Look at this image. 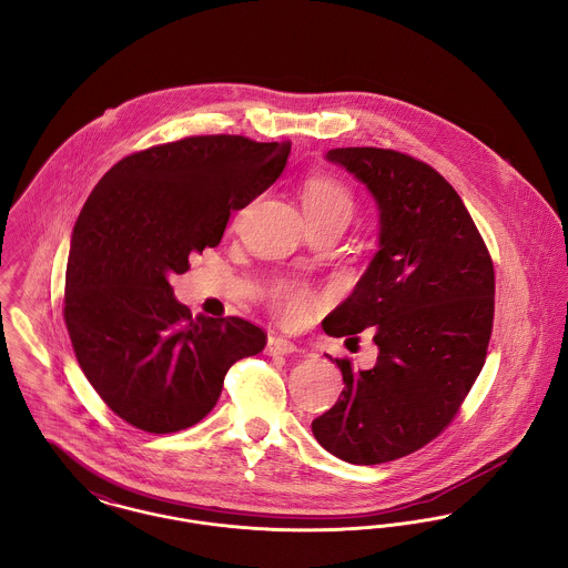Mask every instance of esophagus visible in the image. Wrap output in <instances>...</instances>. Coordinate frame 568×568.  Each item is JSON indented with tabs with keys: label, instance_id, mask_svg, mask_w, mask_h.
I'll return each instance as SVG.
<instances>
[{
	"label": "esophagus",
	"instance_id": "1",
	"mask_svg": "<svg viewBox=\"0 0 568 568\" xmlns=\"http://www.w3.org/2000/svg\"><path fill=\"white\" fill-rule=\"evenodd\" d=\"M266 352L270 356H290V354H296L298 347L285 336H270Z\"/></svg>",
	"mask_w": 568,
	"mask_h": 568
}]
</instances>
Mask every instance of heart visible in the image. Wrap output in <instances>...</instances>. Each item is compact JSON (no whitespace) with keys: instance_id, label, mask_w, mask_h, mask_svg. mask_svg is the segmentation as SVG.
Returning a JSON list of instances; mask_svg holds the SVG:
<instances>
[{"instance_id":"heart-1","label":"heart","mask_w":568,"mask_h":568,"mask_svg":"<svg viewBox=\"0 0 568 568\" xmlns=\"http://www.w3.org/2000/svg\"><path fill=\"white\" fill-rule=\"evenodd\" d=\"M302 205L308 219L315 216H345L349 219L354 212V200L349 191L328 175H311L302 184ZM278 311L285 322L298 324L308 313L313 301L311 296L294 285H278L276 292Z\"/></svg>"}]
</instances>
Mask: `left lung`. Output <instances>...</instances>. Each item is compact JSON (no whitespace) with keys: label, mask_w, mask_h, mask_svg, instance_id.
<instances>
[{"label":"left lung","mask_w":568,"mask_h":568,"mask_svg":"<svg viewBox=\"0 0 568 568\" xmlns=\"http://www.w3.org/2000/svg\"><path fill=\"white\" fill-rule=\"evenodd\" d=\"M326 161L363 182L379 212V251L326 333L371 328L379 354L371 368L334 361L345 388L311 429L334 457L375 466L423 448L466 399L494 326V264L434 168L382 148H334Z\"/></svg>","instance_id":"left-lung-1"}]
</instances>
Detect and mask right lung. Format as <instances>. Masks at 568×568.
Listing matches in <instances>:
<instances>
[{"mask_svg": "<svg viewBox=\"0 0 568 568\" xmlns=\"http://www.w3.org/2000/svg\"><path fill=\"white\" fill-rule=\"evenodd\" d=\"M290 148L186 136L122 159L85 201L70 237L64 320L88 382L136 429L197 425L235 361L266 347L242 317L193 320L169 276L219 246L232 212L278 180Z\"/></svg>", "mask_w": 568, "mask_h": 568, "instance_id": "1", "label": "right lung"}]
</instances>
